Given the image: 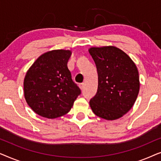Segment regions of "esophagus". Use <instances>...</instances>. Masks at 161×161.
Here are the masks:
<instances>
[{
  "label": "esophagus",
  "mask_w": 161,
  "mask_h": 161,
  "mask_svg": "<svg viewBox=\"0 0 161 161\" xmlns=\"http://www.w3.org/2000/svg\"><path fill=\"white\" fill-rule=\"evenodd\" d=\"M84 86H85V83H80V84H79V87H80V89H84Z\"/></svg>",
  "instance_id": "obj_1"
}]
</instances>
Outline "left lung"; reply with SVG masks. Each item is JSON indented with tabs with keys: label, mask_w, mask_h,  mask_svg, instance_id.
<instances>
[{
	"label": "left lung",
	"mask_w": 161,
	"mask_h": 161,
	"mask_svg": "<svg viewBox=\"0 0 161 161\" xmlns=\"http://www.w3.org/2000/svg\"><path fill=\"white\" fill-rule=\"evenodd\" d=\"M89 52L98 73L97 92L90 100V107L99 117L118 119L137 99L140 89L137 67L128 55L114 46L92 47Z\"/></svg>",
	"instance_id": "obj_1"
}]
</instances>
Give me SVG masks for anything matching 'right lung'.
Segmentation results:
<instances>
[{"instance_id":"1","label":"right lung","mask_w":161,"mask_h":161,"mask_svg":"<svg viewBox=\"0 0 161 161\" xmlns=\"http://www.w3.org/2000/svg\"><path fill=\"white\" fill-rule=\"evenodd\" d=\"M70 50H53L42 54L24 78V97L38 115L56 119L67 114L80 94L72 80L67 62Z\"/></svg>"}]
</instances>
